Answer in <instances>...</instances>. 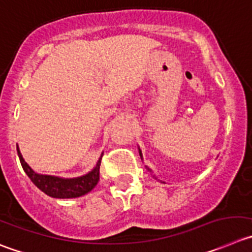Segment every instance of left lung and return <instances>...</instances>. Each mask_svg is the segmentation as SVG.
<instances>
[{
    "instance_id": "1",
    "label": "left lung",
    "mask_w": 252,
    "mask_h": 252,
    "mask_svg": "<svg viewBox=\"0 0 252 252\" xmlns=\"http://www.w3.org/2000/svg\"><path fill=\"white\" fill-rule=\"evenodd\" d=\"M139 155H140V158L143 159V154H142V150H140V149H139ZM147 169H148V170L150 171V169H149V168H147Z\"/></svg>"
}]
</instances>
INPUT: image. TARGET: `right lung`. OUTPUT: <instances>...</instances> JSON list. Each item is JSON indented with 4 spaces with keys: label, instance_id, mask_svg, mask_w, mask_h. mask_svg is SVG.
<instances>
[{
    "label": "right lung",
    "instance_id": "1",
    "mask_svg": "<svg viewBox=\"0 0 252 252\" xmlns=\"http://www.w3.org/2000/svg\"><path fill=\"white\" fill-rule=\"evenodd\" d=\"M17 153L21 165H22L25 173L31 179V182L48 196L57 197V199H72V197L82 196V195H86L87 192L91 191L98 184V180H99V166L102 157L97 161V165L94 166L88 174L78 176V178L64 179V178H60V176L43 175V174L36 173L25 161L18 145Z\"/></svg>",
    "mask_w": 252,
    "mask_h": 252
}]
</instances>
